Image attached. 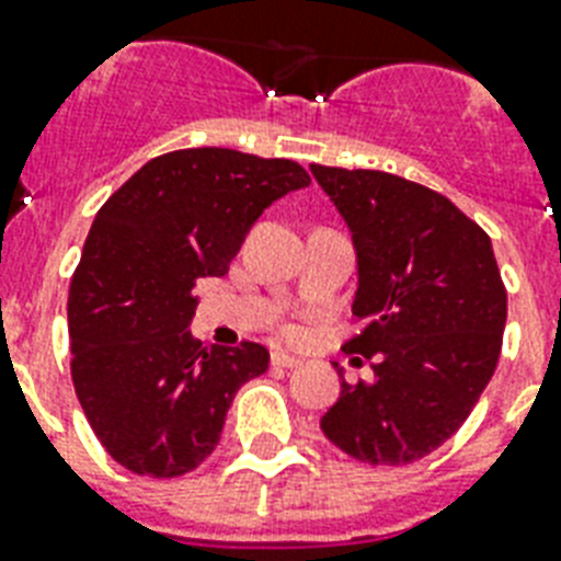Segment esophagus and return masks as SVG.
<instances>
[{
    "label": "esophagus",
    "instance_id": "obj_1",
    "mask_svg": "<svg viewBox=\"0 0 561 561\" xmlns=\"http://www.w3.org/2000/svg\"><path fill=\"white\" fill-rule=\"evenodd\" d=\"M271 363L276 368H294V366H299V357H290V354H285V352H273Z\"/></svg>",
    "mask_w": 561,
    "mask_h": 561
}]
</instances>
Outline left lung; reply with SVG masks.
Masks as SVG:
<instances>
[{
	"mask_svg": "<svg viewBox=\"0 0 561 561\" xmlns=\"http://www.w3.org/2000/svg\"><path fill=\"white\" fill-rule=\"evenodd\" d=\"M311 172L357 250L352 311L366 328L345 348L375 359V380H343L320 426L357 461L412 463L470 417L502 354L507 290L493 241L407 178L320 163Z\"/></svg>",
	"mask_w": 561,
	"mask_h": 561,
	"instance_id": "obj_1",
	"label": "left lung"
}]
</instances>
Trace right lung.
<instances>
[{"label":"right lung","mask_w":561,"mask_h":561,"mask_svg":"<svg viewBox=\"0 0 561 561\" xmlns=\"http://www.w3.org/2000/svg\"><path fill=\"white\" fill-rule=\"evenodd\" d=\"M311 184L285 158L178 149L108 198L68 290L71 380L106 453L138 476L175 478L216 449L236 391L265 375V345L190 334L207 276H225L276 198Z\"/></svg>","instance_id":"obj_1"}]
</instances>
